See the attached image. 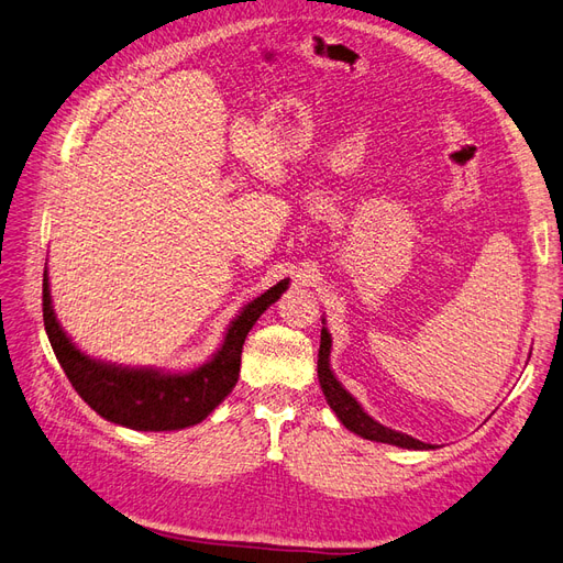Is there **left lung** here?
Instances as JSON below:
<instances>
[{"label":"left lung","instance_id":"left-lung-1","mask_svg":"<svg viewBox=\"0 0 563 563\" xmlns=\"http://www.w3.org/2000/svg\"><path fill=\"white\" fill-rule=\"evenodd\" d=\"M330 344H333V340H330L328 330L323 328L321 330V350H319V383H321V390L328 399L330 409L335 411L342 426L356 432V435H362L364 440L397 444V446H405V450H430L432 444H426L411 435H405V432H397L393 428L380 426L378 421H373L362 407H358V401L347 390H344L340 380L333 376V371H330Z\"/></svg>","mask_w":563,"mask_h":563}]
</instances>
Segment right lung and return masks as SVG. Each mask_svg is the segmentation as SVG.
I'll return each instance as SVG.
<instances>
[{"instance_id":"add662e5","label":"right lung","mask_w":563,"mask_h":563,"mask_svg":"<svg viewBox=\"0 0 563 563\" xmlns=\"http://www.w3.org/2000/svg\"><path fill=\"white\" fill-rule=\"evenodd\" d=\"M287 290L280 280L262 297L250 301L230 323L221 350L211 362L187 373H162L152 368H123L95 362L82 354L56 321L49 297L47 271L42 280V319L47 338L76 393L102 419L133 430H180L205 421L233 390L240 376L244 338L273 301Z\"/></svg>"}]
</instances>
